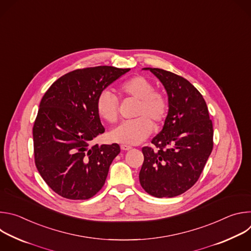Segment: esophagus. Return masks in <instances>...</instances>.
I'll list each match as a JSON object with an SVG mask.
<instances>
[{
  "mask_svg": "<svg viewBox=\"0 0 251 251\" xmlns=\"http://www.w3.org/2000/svg\"><path fill=\"white\" fill-rule=\"evenodd\" d=\"M120 148H121V150H123V151H129V150L132 149V147H130V146H128V145H121Z\"/></svg>",
  "mask_w": 251,
  "mask_h": 251,
  "instance_id": "obj_1",
  "label": "esophagus"
}]
</instances>
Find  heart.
Returning <instances> with one entry per match:
<instances>
[{"label": "heart", "mask_w": 251, "mask_h": 251, "mask_svg": "<svg viewBox=\"0 0 251 251\" xmlns=\"http://www.w3.org/2000/svg\"><path fill=\"white\" fill-rule=\"evenodd\" d=\"M121 94L139 99L136 119L125 121L113 129L109 137L121 144L135 145L145 140L153 131V123L160 124L168 113L166 96L154 90L153 83L144 76H134L124 81L119 88ZM96 111L100 118L108 123L118 120V100L109 90H103L96 99Z\"/></svg>", "instance_id": "1"}]
</instances>
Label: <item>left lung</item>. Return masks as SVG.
<instances>
[{
    "mask_svg": "<svg viewBox=\"0 0 251 251\" xmlns=\"http://www.w3.org/2000/svg\"><path fill=\"white\" fill-rule=\"evenodd\" d=\"M164 85L169 110L162 131L153 138L156 147H143L139 173L142 188L156 198H173L199 180L212 151L213 129L206 103L184 77L161 68H143Z\"/></svg>",
    "mask_w": 251,
    "mask_h": 251,
    "instance_id": "obj_1",
    "label": "left lung"
}]
</instances>
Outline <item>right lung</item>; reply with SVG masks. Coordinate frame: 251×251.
<instances>
[{
	"label": "right lung",
	"mask_w": 251,
	"mask_h": 251,
	"mask_svg": "<svg viewBox=\"0 0 251 251\" xmlns=\"http://www.w3.org/2000/svg\"><path fill=\"white\" fill-rule=\"evenodd\" d=\"M130 68L95 66L76 69L45 93L32 137L34 162L48 186L69 200L96 195L120 153L118 144L90 146L105 129L96 111V99Z\"/></svg>",
	"instance_id": "add662e5"
}]
</instances>
